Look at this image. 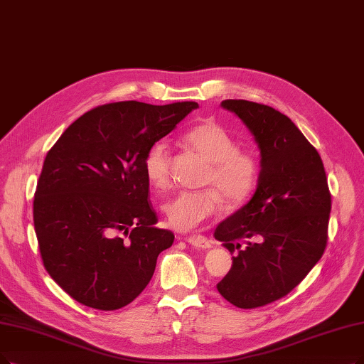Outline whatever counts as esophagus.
Instances as JSON below:
<instances>
[{
	"mask_svg": "<svg viewBox=\"0 0 364 364\" xmlns=\"http://www.w3.org/2000/svg\"><path fill=\"white\" fill-rule=\"evenodd\" d=\"M185 240L191 246H194V248H201V250L212 248V245H213V242L210 239H208L203 235H191V236H188Z\"/></svg>",
	"mask_w": 364,
	"mask_h": 364,
	"instance_id": "34e87169",
	"label": "esophagus"
}]
</instances>
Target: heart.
I'll use <instances>...</instances> for the list:
<instances>
[{
    "instance_id": "1",
    "label": "heart",
    "mask_w": 364,
    "mask_h": 364,
    "mask_svg": "<svg viewBox=\"0 0 364 364\" xmlns=\"http://www.w3.org/2000/svg\"><path fill=\"white\" fill-rule=\"evenodd\" d=\"M185 148L200 155L209 163L203 185L198 191H181L168 198L164 213L170 227L179 231H191L220 215L224 201L237 205L248 198L259 181L261 163L258 155L245 148H237V140L215 121H205L186 128L181 134ZM143 171L155 190H166L170 183V155L164 141L152 143L143 156Z\"/></svg>"
}]
</instances>
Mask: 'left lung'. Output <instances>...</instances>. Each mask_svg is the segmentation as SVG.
I'll return each instance as SVG.
<instances>
[{
  "label": "left lung",
  "instance_id": "obj_1",
  "mask_svg": "<svg viewBox=\"0 0 364 364\" xmlns=\"http://www.w3.org/2000/svg\"><path fill=\"white\" fill-rule=\"evenodd\" d=\"M223 107L255 136L261 173L248 205L215 231L237 252L216 288L235 306L255 309L291 293L323 257L331 194L321 156L288 116L248 100H224Z\"/></svg>",
  "mask_w": 364,
  "mask_h": 364
}]
</instances>
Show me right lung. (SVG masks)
<instances>
[{
    "label": "right lung",
    "mask_w": 364,
    "mask_h": 364,
    "mask_svg": "<svg viewBox=\"0 0 364 364\" xmlns=\"http://www.w3.org/2000/svg\"><path fill=\"white\" fill-rule=\"evenodd\" d=\"M196 101H116L73 122L49 149L33 203L43 266L76 301L100 311L132 303L174 235L158 228L143 156Z\"/></svg>",
    "instance_id": "add662e5"
}]
</instances>
